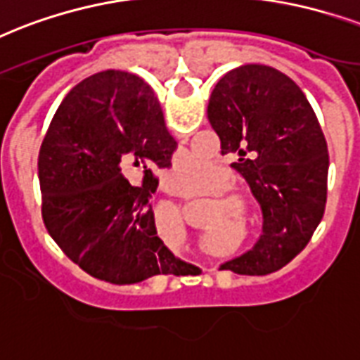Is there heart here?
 <instances>
[{"mask_svg":"<svg viewBox=\"0 0 360 360\" xmlns=\"http://www.w3.org/2000/svg\"><path fill=\"white\" fill-rule=\"evenodd\" d=\"M202 168H204V164H200V162H188L183 166V172H185L186 177H198V175H202ZM232 183H234L232 175L226 169L221 168L213 169L207 177V183H205V191H217L215 198H211L210 204L213 205V211L221 213L223 219L230 217V213L234 217H245L247 211H249L243 192L229 188Z\"/></svg>","mask_w":360,"mask_h":360,"instance_id":"b5f03b06","label":"heart"}]
</instances>
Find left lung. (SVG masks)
Returning a JSON list of instances; mask_svg holds the SVG:
<instances>
[{"label":"left lung","instance_id":"left-lung-1","mask_svg":"<svg viewBox=\"0 0 360 360\" xmlns=\"http://www.w3.org/2000/svg\"><path fill=\"white\" fill-rule=\"evenodd\" d=\"M221 155H232L262 210V234L251 251L221 268L266 276L283 268L311 240L326 204L328 149L308 98L270 65L247 64L219 79L207 105ZM185 274L198 271L186 266Z\"/></svg>","mask_w":360,"mask_h":360}]
</instances>
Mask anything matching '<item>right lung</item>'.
<instances>
[{"label":"right lung","mask_w":360,"mask_h":360,"mask_svg":"<svg viewBox=\"0 0 360 360\" xmlns=\"http://www.w3.org/2000/svg\"><path fill=\"white\" fill-rule=\"evenodd\" d=\"M175 139L143 79L107 70L60 103L41 143V213L52 240L92 278L131 285L185 274L156 234L150 198L168 168ZM143 171L141 186L127 175Z\"/></svg>","instance_id":"add662e5"}]
</instances>
